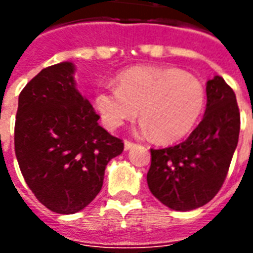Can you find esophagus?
Wrapping results in <instances>:
<instances>
[{
	"mask_svg": "<svg viewBox=\"0 0 253 253\" xmlns=\"http://www.w3.org/2000/svg\"><path fill=\"white\" fill-rule=\"evenodd\" d=\"M135 146V143L130 142V141H125V150H130Z\"/></svg>",
	"mask_w": 253,
	"mask_h": 253,
	"instance_id": "1",
	"label": "esophagus"
}]
</instances>
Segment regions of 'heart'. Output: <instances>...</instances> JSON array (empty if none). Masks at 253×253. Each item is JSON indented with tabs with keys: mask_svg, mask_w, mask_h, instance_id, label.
Returning <instances> with one entry per match:
<instances>
[{
	"mask_svg": "<svg viewBox=\"0 0 253 253\" xmlns=\"http://www.w3.org/2000/svg\"><path fill=\"white\" fill-rule=\"evenodd\" d=\"M118 88L100 89L94 107L104 126L121 127L138 115L141 130L156 141L172 143L187 137L205 110L201 81L175 67L135 66L116 77Z\"/></svg>",
	"mask_w": 253,
	"mask_h": 253,
	"instance_id": "obj_1",
	"label": "heart"
}]
</instances>
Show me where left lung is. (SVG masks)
<instances>
[{"label": "left lung", "instance_id": "8db88e82", "mask_svg": "<svg viewBox=\"0 0 253 253\" xmlns=\"http://www.w3.org/2000/svg\"><path fill=\"white\" fill-rule=\"evenodd\" d=\"M206 96L205 116L184 142L150 149L149 190L172 210L190 211L211 201L237 148L240 111L233 89L214 76L206 83Z\"/></svg>", "mask_w": 253, "mask_h": 253}]
</instances>
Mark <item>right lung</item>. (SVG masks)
Wrapping results in <instances>:
<instances>
[{"label":"right lung","instance_id":"obj_1","mask_svg":"<svg viewBox=\"0 0 253 253\" xmlns=\"http://www.w3.org/2000/svg\"><path fill=\"white\" fill-rule=\"evenodd\" d=\"M73 62L43 69L19 96L14 150L25 183L58 214L81 211L99 194L104 170L123 142L99 125L80 93Z\"/></svg>","mask_w":253,"mask_h":253}]
</instances>
